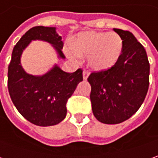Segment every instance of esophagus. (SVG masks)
<instances>
[{
	"instance_id": "esophagus-1",
	"label": "esophagus",
	"mask_w": 158,
	"mask_h": 158,
	"mask_svg": "<svg viewBox=\"0 0 158 158\" xmlns=\"http://www.w3.org/2000/svg\"><path fill=\"white\" fill-rule=\"evenodd\" d=\"M88 76H89V72H87V71H84L83 72V79L86 80L87 78H88Z\"/></svg>"
}]
</instances>
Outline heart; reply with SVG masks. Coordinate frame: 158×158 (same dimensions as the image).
<instances>
[{
  "label": "heart",
  "mask_w": 158,
  "mask_h": 158,
  "mask_svg": "<svg viewBox=\"0 0 158 158\" xmlns=\"http://www.w3.org/2000/svg\"><path fill=\"white\" fill-rule=\"evenodd\" d=\"M69 48L71 51L66 53L72 60L86 56L88 65L102 72L112 68L118 62L124 41L117 32L87 31L72 37L69 40Z\"/></svg>",
  "instance_id": "b5f03b06"
}]
</instances>
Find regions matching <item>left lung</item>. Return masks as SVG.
I'll return each instance as SVG.
<instances>
[{
  "instance_id": "1",
  "label": "left lung",
  "mask_w": 158,
  "mask_h": 158,
  "mask_svg": "<svg viewBox=\"0 0 158 158\" xmlns=\"http://www.w3.org/2000/svg\"><path fill=\"white\" fill-rule=\"evenodd\" d=\"M123 39L118 62L106 71L88 77L90 99L96 119L109 125L130 118L141 106L149 85V63L143 46L128 31L114 28Z\"/></svg>"
}]
</instances>
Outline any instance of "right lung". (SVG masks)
<instances>
[{
    "label": "right lung",
    "instance_id": "1",
    "mask_svg": "<svg viewBox=\"0 0 158 158\" xmlns=\"http://www.w3.org/2000/svg\"><path fill=\"white\" fill-rule=\"evenodd\" d=\"M56 29L35 26L26 31L13 48L8 71V88L14 105L25 119L40 127L55 126L65 118L66 102L83 80L81 69L69 73L55 64L47 73L34 76L22 67V53L36 40L51 44L58 58H65L64 42Z\"/></svg>",
    "mask_w": 158,
    "mask_h": 158
}]
</instances>
